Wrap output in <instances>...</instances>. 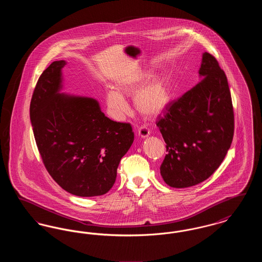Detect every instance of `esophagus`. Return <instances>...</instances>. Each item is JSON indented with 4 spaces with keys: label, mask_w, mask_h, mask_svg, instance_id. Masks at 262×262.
Returning <instances> with one entry per match:
<instances>
[{
    "label": "esophagus",
    "mask_w": 262,
    "mask_h": 262,
    "mask_svg": "<svg viewBox=\"0 0 262 262\" xmlns=\"http://www.w3.org/2000/svg\"><path fill=\"white\" fill-rule=\"evenodd\" d=\"M137 135H138V137L145 138V137H147L149 136L150 130L147 127H145V126H140V127L137 129Z\"/></svg>",
    "instance_id": "34e87169"
}]
</instances>
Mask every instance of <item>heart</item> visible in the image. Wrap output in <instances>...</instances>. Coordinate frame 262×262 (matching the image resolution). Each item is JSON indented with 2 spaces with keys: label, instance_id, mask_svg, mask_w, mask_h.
<instances>
[{
  "label": "heart",
  "instance_id": "heart-1",
  "mask_svg": "<svg viewBox=\"0 0 262 262\" xmlns=\"http://www.w3.org/2000/svg\"><path fill=\"white\" fill-rule=\"evenodd\" d=\"M146 74L134 73L120 77L116 90L106 93V103L110 115L116 120H123L129 112V106L124 96L134 95L137 111L148 118L161 115L172 101V82L167 74L152 75L143 83Z\"/></svg>",
  "mask_w": 262,
  "mask_h": 262
}]
</instances>
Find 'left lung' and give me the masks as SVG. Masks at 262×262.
Instances as JSON below:
<instances>
[{
	"label": "left lung",
	"instance_id": "8db88e82",
	"mask_svg": "<svg viewBox=\"0 0 262 262\" xmlns=\"http://www.w3.org/2000/svg\"><path fill=\"white\" fill-rule=\"evenodd\" d=\"M200 82L173 102L156 125L168 154L160 167L172 187H192L221 165L234 137V110L227 76L211 54L202 55Z\"/></svg>",
	"mask_w": 262,
	"mask_h": 262
}]
</instances>
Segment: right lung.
Here are the masks:
<instances>
[{"label":"right lung","mask_w":262,"mask_h":262,"mask_svg":"<svg viewBox=\"0 0 262 262\" xmlns=\"http://www.w3.org/2000/svg\"><path fill=\"white\" fill-rule=\"evenodd\" d=\"M64 61L42 73L30 102V121L42 161L54 181L77 196L112 188L122 157L134 142L130 124L114 122L97 100L60 93Z\"/></svg>","instance_id":"1"}]
</instances>
